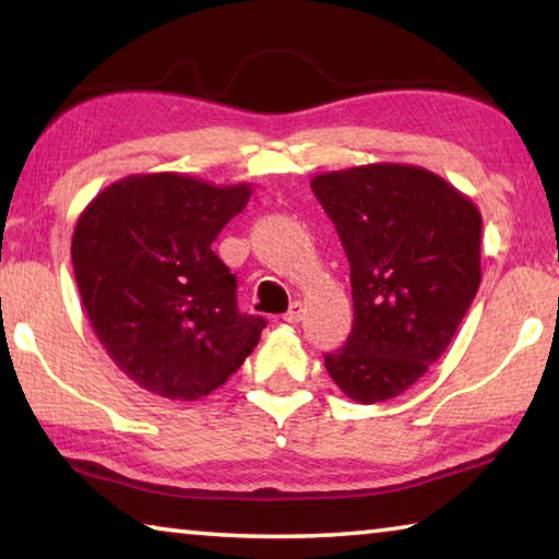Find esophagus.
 Masks as SVG:
<instances>
[{"label": "esophagus", "mask_w": 559, "mask_h": 559, "mask_svg": "<svg viewBox=\"0 0 559 559\" xmlns=\"http://www.w3.org/2000/svg\"><path fill=\"white\" fill-rule=\"evenodd\" d=\"M300 318H302V302L296 300V302H293V306L288 308V313L283 316V320H286V323H290V325H296V323H300Z\"/></svg>", "instance_id": "34e87169"}]
</instances>
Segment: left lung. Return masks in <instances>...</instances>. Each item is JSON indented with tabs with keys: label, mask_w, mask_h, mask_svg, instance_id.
<instances>
[{
	"label": "left lung",
	"mask_w": 559,
	"mask_h": 559,
	"mask_svg": "<svg viewBox=\"0 0 559 559\" xmlns=\"http://www.w3.org/2000/svg\"><path fill=\"white\" fill-rule=\"evenodd\" d=\"M313 194L349 261L355 320L325 370L349 400L386 402L447 353L480 286V212L424 167L316 175Z\"/></svg>",
	"instance_id": "left-lung-1"
}]
</instances>
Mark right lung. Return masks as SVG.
Instances as JSON below:
<instances>
[{
    "label": "right lung",
    "mask_w": 559,
    "mask_h": 559,
    "mask_svg": "<svg viewBox=\"0 0 559 559\" xmlns=\"http://www.w3.org/2000/svg\"><path fill=\"white\" fill-rule=\"evenodd\" d=\"M251 185L130 175L79 216L71 261L93 333L132 382L200 400L259 345L266 320L236 308V276L212 251Z\"/></svg>",
    "instance_id": "right-lung-1"
}]
</instances>
